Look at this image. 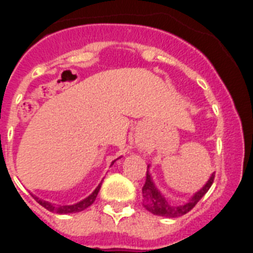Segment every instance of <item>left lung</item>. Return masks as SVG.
<instances>
[{"mask_svg":"<svg viewBox=\"0 0 253 253\" xmlns=\"http://www.w3.org/2000/svg\"><path fill=\"white\" fill-rule=\"evenodd\" d=\"M214 177H215V173L211 175V177L209 178L207 185H205L200 191H198L193 198L190 199L186 204L169 205V203L167 202L166 199L162 196V194L158 191L157 187L154 186L151 176H149V173L147 172L146 182H144L142 189L143 204H144V207H146V209L148 210V211L156 214V215L166 216V218H177V216L185 215V214L189 213L190 210L193 209V208L200 202V199L208 193V190H209L210 186L213 185Z\"/></svg>","mask_w":253,"mask_h":253,"instance_id":"1","label":"left lung"}]
</instances>
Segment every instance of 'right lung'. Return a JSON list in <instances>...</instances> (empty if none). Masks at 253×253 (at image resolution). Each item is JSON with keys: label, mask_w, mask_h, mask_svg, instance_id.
<instances>
[{"label": "right lung", "mask_w": 253, "mask_h": 253, "mask_svg": "<svg viewBox=\"0 0 253 253\" xmlns=\"http://www.w3.org/2000/svg\"><path fill=\"white\" fill-rule=\"evenodd\" d=\"M100 187H101V184L96 187L95 191H93V193L91 194L88 198H86L84 200H82V202L77 203V204H75V205H51L50 203L44 202V200H40V199H38V198H35V200H37V202L39 203L42 207H44L46 210H49V211H53V213H58V214L78 213V211H82V210H84L86 208H88L90 205L93 204V202L96 200V196H97V194H99V191H100Z\"/></svg>", "instance_id": "right-lung-1"}]
</instances>
